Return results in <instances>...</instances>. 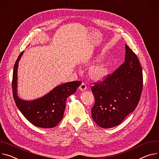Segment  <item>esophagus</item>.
I'll return each instance as SVG.
<instances>
[{"label":"esophagus","instance_id":"obj_1","mask_svg":"<svg viewBox=\"0 0 159 159\" xmlns=\"http://www.w3.org/2000/svg\"><path fill=\"white\" fill-rule=\"evenodd\" d=\"M80 91H81V92H83V91H84V90H85L87 89V84H85L84 83H82L81 84V85L80 86Z\"/></svg>","mask_w":159,"mask_h":159}]
</instances>
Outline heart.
I'll list each match as a JSON object with an SVG mask.
<instances>
[{
    "label": "heart",
    "mask_w": 159,
    "mask_h": 159,
    "mask_svg": "<svg viewBox=\"0 0 159 159\" xmlns=\"http://www.w3.org/2000/svg\"><path fill=\"white\" fill-rule=\"evenodd\" d=\"M109 66L107 62H101L93 65L89 70L90 77L95 81H100L105 79L109 74Z\"/></svg>",
    "instance_id": "heart-1"
}]
</instances>
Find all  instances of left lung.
I'll use <instances>...</instances> for the list:
<instances>
[{
    "label": "left lung",
    "mask_w": 159,
    "mask_h": 159,
    "mask_svg": "<svg viewBox=\"0 0 159 159\" xmlns=\"http://www.w3.org/2000/svg\"><path fill=\"white\" fill-rule=\"evenodd\" d=\"M92 116L99 127L120 124L137 107L143 90L142 67L136 55L125 45V62L102 81L93 83Z\"/></svg>",
    "instance_id": "8db88e82"
}]
</instances>
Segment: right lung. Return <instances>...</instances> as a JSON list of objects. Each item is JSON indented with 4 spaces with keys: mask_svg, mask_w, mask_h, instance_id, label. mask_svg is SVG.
<instances>
[{
    "mask_svg": "<svg viewBox=\"0 0 159 159\" xmlns=\"http://www.w3.org/2000/svg\"><path fill=\"white\" fill-rule=\"evenodd\" d=\"M23 53V51L18 56L13 69L12 89L16 105L23 115L35 126L53 128L63 118L67 97L76 92L81 82H67L58 85L41 98L33 101L22 100L17 95V71Z\"/></svg>",
    "mask_w": 159,
    "mask_h": 159,
    "instance_id": "obj_1",
    "label": "right lung"
}]
</instances>
